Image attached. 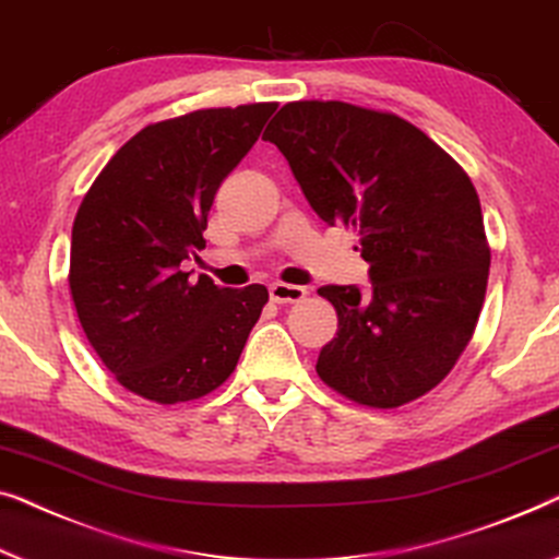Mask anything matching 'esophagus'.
Here are the masks:
<instances>
[{
	"instance_id": "obj_1",
	"label": "esophagus",
	"mask_w": 559,
	"mask_h": 559,
	"mask_svg": "<svg viewBox=\"0 0 559 559\" xmlns=\"http://www.w3.org/2000/svg\"><path fill=\"white\" fill-rule=\"evenodd\" d=\"M271 290V298L276 304H296V301H304L306 290L304 286H294V283H273V286L269 288Z\"/></svg>"
}]
</instances>
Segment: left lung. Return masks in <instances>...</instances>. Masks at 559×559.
Returning a JSON list of instances; mask_svg holds the SVG:
<instances>
[{
	"instance_id": "obj_1",
	"label": "left lung",
	"mask_w": 559,
	"mask_h": 559,
	"mask_svg": "<svg viewBox=\"0 0 559 559\" xmlns=\"http://www.w3.org/2000/svg\"><path fill=\"white\" fill-rule=\"evenodd\" d=\"M265 141L326 225H352L369 286H324L340 329L321 347L329 388L369 407L426 395L474 336L491 253L466 171L413 123L342 100H296Z\"/></svg>"
}]
</instances>
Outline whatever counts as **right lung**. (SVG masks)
I'll use <instances>...</instances> for the list:
<instances>
[{
  "label": "right lung",
  "mask_w": 559,
  "mask_h": 559,
  "mask_svg": "<svg viewBox=\"0 0 559 559\" xmlns=\"http://www.w3.org/2000/svg\"><path fill=\"white\" fill-rule=\"evenodd\" d=\"M276 104L204 108L141 129L78 207L70 294L91 347L126 390L162 405L198 400L238 365L269 288L190 278L217 187Z\"/></svg>",
  "instance_id": "obj_1"
}]
</instances>
